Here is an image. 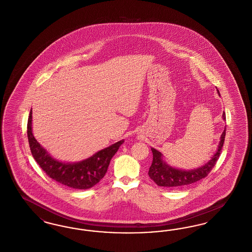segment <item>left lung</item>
<instances>
[{
  "mask_svg": "<svg viewBox=\"0 0 252 252\" xmlns=\"http://www.w3.org/2000/svg\"><path fill=\"white\" fill-rule=\"evenodd\" d=\"M218 93L220 92L218 90ZM223 119H226L225 112L222 114ZM226 128L222 132L221 137L219 148L216 154L213 156L211 160L207 162L201 168L192 171H182L178 169L171 168L162 160V155L160 152L157 151L155 148H151L153 153V162L148 171V174L153 181L159 187H168V188H180L192 183L200 181L205 178L208 173L212 171L214 166L220 158L222 146L225 141Z\"/></svg>",
  "mask_w": 252,
  "mask_h": 252,
  "instance_id": "1",
  "label": "left lung"
}]
</instances>
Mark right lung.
<instances>
[{"mask_svg":"<svg viewBox=\"0 0 252 252\" xmlns=\"http://www.w3.org/2000/svg\"><path fill=\"white\" fill-rule=\"evenodd\" d=\"M27 135L32 155L41 169L54 181L76 189H88L100 181L107 172L112 157L124 142L118 141L83 161L69 164L52 158L35 140L32 132V111L28 118Z\"/></svg>","mask_w":252,"mask_h":252,"instance_id":"right-lung-1","label":"right lung"}]
</instances>
